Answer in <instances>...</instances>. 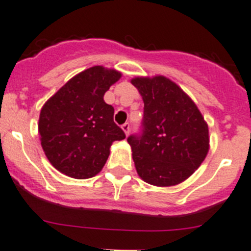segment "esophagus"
Here are the masks:
<instances>
[{
	"instance_id": "34e87169",
	"label": "esophagus",
	"mask_w": 251,
	"mask_h": 251,
	"mask_svg": "<svg viewBox=\"0 0 251 251\" xmlns=\"http://www.w3.org/2000/svg\"><path fill=\"white\" fill-rule=\"evenodd\" d=\"M121 128H123L124 132H125L126 136H128V133H130V128H131L130 124H128V123H125V124H124L123 126H121Z\"/></svg>"
}]
</instances>
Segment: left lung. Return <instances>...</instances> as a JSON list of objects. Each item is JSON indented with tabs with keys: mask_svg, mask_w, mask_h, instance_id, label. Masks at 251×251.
<instances>
[{
	"mask_svg": "<svg viewBox=\"0 0 251 251\" xmlns=\"http://www.w3.org/2000/svg\"><path fill=\"white\" fill-rule=\"evenodd\" d=\"M131 83L144 102L141 131L127 138L137 173L151 185H176L207 156L208 125L192 100L170 79L142 77Z\"/></svg>",
	"mask_w": 251,
	"mask_h": 251,
	"instance_id": "obj_1",
	"label": "left lung"
}]
</instances>
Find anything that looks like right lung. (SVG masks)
<instances>
[{
    "label": "right lung",
    "mask_w": 251,
    "mask_h": 251,
    "mask_svg": "<svg viewBox=\"0 0 251 251\" xmlns=\"http://www.w3.org/2000/svg\"><path fill=\"white\" fill-rule=\"evenodd\" d=\"M121 73L94 66L68 80L43 105L38 131L47 157L57 171L75 179L103 168L114 141L125 132L114 123V108L103 101Z\"/></svg>",
    "instance_id": "obj_1"
}]
</instances>
